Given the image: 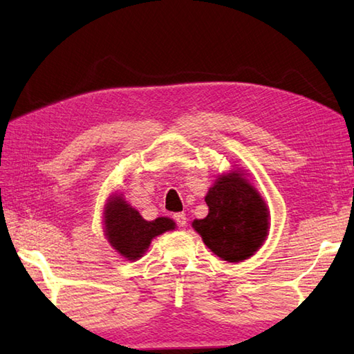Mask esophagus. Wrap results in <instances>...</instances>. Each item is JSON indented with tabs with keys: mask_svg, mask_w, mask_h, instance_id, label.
<instances>
[{
	"mask_svg": "<svg viewBox=\"0 0 354 354\" xmlns=\"http://www.w3.org/2000/svg\"><path fill=\"white\" fill-rule=\"evenodd\" d=\"M173 219L178 223V227H185L187 225V214L185 213H176L173 216Z\"/></svg>",
	"mask_w": 354,
	"mask_h": 354,
	"instance_id": "34e87169",
	"label": "esophagus"
}]
</instances>
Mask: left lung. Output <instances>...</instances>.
Masks as SVG:
<instances>
[{
  "label": "left lung",
  "mask_w": 354,
  "mask_h": 354,
  "mask_svg": "<svg viewBox=\"0 0 354 354\" xmlns=\"http://www.w3.org/2000/svg\"><path fill=\"white\" fill-rule=\"evenodd\" d=\"M242 169L217 176L205 196L208 216L192 227L217 257L239 263L252 257L269 234V208Z\"/></svg>",
  "instance_id": "left-lung-1"
}]
</instances>
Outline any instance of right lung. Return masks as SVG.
Listing matches in <instances>:
<instances>
[{
  "instance_id": "1",
  "label": "right lung",
  "mask_w": 354,
  "mask_h": 354,
  "mask_svg": "<svg viewBox=\"0 0 354 354\" xmlns=\"http://www.w3.org/2000/svg\"><path fill=\"white\" fill-rule=\"evenodd\" d=\"M175 228L176 223L169 217H158L155 221L142 219L122 193L111 194L103 208L104 237L123 259L129 261L141 259L155 237Z\"/></svg>"
}]
</instances>
